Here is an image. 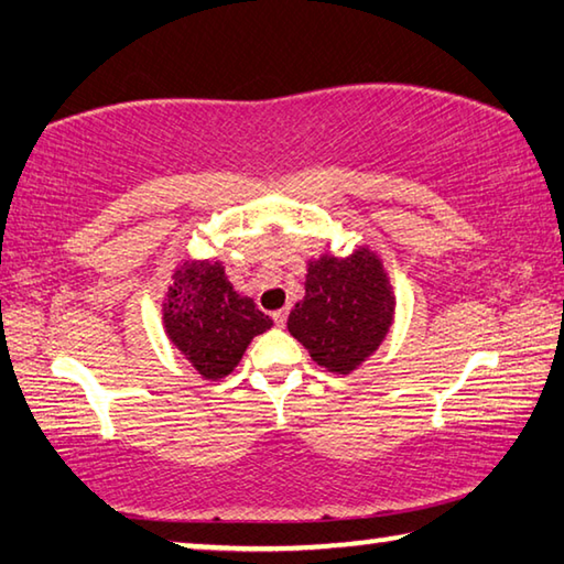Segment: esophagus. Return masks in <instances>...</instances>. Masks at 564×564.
<instances>
[{
    "label": "esophagus",
    "instance_id": "obj_1",
    "mask_svg": "<svg viewBox=\"0 0 564 564\" xmlns=\"http://www.w3.org/2000/svg\"><path fill=\"white\" fill-rule=\"evenodd\" d=\"M285 321H289V311H285V308L273 313V323H275V326H279V328L285 326Z\"/></svg>",
    "mask_w": 564,
    "mask_h": 564
}]
</instances>
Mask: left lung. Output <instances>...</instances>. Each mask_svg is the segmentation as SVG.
Masks as SVG:
<instances>
[{"mask_svg": "<svg viewBox=\"0 0 564 564\" xmlns=\"http://www.w3.org/2000/svg\"><path fill=\"white\" fill-rule=\"evenodd\" d=\"M395 291L383 259L358 246L346 259L330 251L308 261L305 295L293 305L289 333L328 373L358 370L388 338Z\"/></svg>", "mask_w": 564, "mask_h": 564, "instance_id": "left-lung-1", "label": "left lung"}]
</instances>
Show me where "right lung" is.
Wrapping results in <instances>:
<instances>
[{"instance_id":"right-lung-1","label":"right lung","mask_w":564,"mask_h":564,"mask_svg":"<svg viewBox=\"0 0 564 564\" xmlns=\"http://www.w3.org/2000/svg\"><path fill=\"white\" fill-rule=\"evenodd\" d=\"M161 323L171 346L204 380L231 376L251 340L273 326L214 259H184L176 265L161 301Z\"/></svg>"}]
</instances>
